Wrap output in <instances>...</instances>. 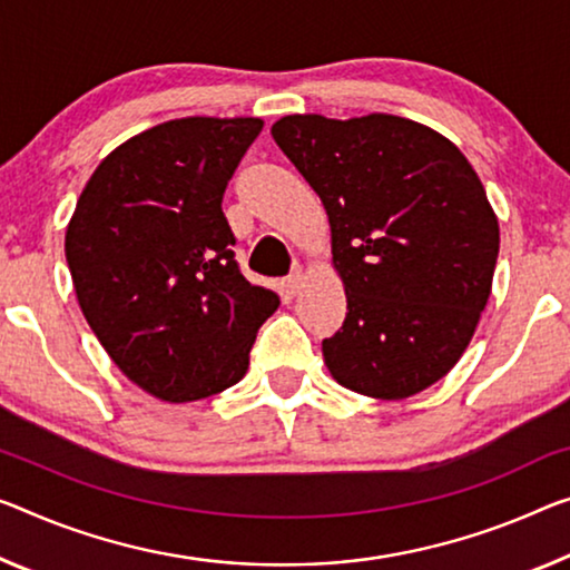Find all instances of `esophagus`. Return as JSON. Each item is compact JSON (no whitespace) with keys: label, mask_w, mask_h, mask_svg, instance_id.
Returning <instances> with one entry per match:
<instances>
[{"label":"esophagus","mask_w":570,"mask_h":570,"mask_svg":"<svg viewBox=\"0 0 570 570\" xmlns=\"http://www.w3.org/2000/svg\"><path fill=\"white\" fill-rule=\"evenodd\" d=\"M303 273H293L291 277H285L283 279V291L287 293V295H295V293H301V287H303Z\"/></svg>","instance_id":"1"}]
</instances>
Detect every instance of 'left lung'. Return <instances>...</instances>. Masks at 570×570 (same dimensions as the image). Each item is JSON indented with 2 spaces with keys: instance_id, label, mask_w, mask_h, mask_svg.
<instances>
[{
  "instance_id": "obj_1",
  "label": "left lung",
  "mask_w": 570,
  "mask_h": 570,
  "mask_svg": "<svg viewBox=\"0 0 570 570\" xmlns=\"http://www.w3.org/2000/svg\"><path fill=\"white\" fill-rule=\"evenodd\" d=\"M273 137L331 224L346 318L323 338L338 384L405 400L453 370L492 293L499 224L476 170L417 121L291 114Z\"/></svg>"
}]
</instances>
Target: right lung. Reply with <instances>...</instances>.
Masks as SVG:
<instances>
[{"label": "right lung", "mask_w": 570, "mask_h": 570, "mask_svg": "<svg viewBox=\"0 0 570 570\" xmlns=\"http://www.w3.org/2000/svg\"><path fill=\"white\" fill-rule=\"evenodd\" d=\"M259 132L255 117L147 129L104 157L68 224L66 259L86 321L157 400L194 402L239 382L279 305L242 275L222 212Z\"/></svg>", "instance_id": "obj_1"}]
</instances>
